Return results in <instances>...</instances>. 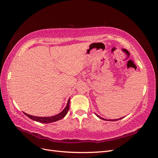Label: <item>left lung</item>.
Instances as JSON below:
<instances>
[{"label": "left lung", "mask_w": 158, "mask_h": 158, "mask_svg": "<svg viewBox=\"0 0 158 158\" xmlns=\"http://www.w3.org/2000/svg\"><path fill=\"white\" fill-rule=\"evenodd\" d=\"M95 114H96V116L98 117H99V118H101V119H103V120H104V121H118V120H119V119H122V118H123L124 117H122V118H118V119H109V120H107V119H106V118H102V117H101L100 116H99L98 114H97L96 113H95Z\"/></svg>", "instance_id": "1"}]
</instances>
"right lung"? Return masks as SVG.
Wrapping results in <instances>:
<instances>
[{"mask_svg": "<svg viewBox=\"0 0 158 158\" xmlns=\"http://www.w3.org/2000/svg\"><path fill=\"white\" fill-rule=\"evenodd\" d=\"M69 106H70V98L68 100V103L65 108L60 113L56 114L55 116H51V117H36V116H33L30 115V114H28L26 113H24L27 117H29L30 118L32 119V120L40 122L41 123H53L55 121H57L59 120H60L63 118H64L66 114H67L69 110Z\"/></svg>", "mask_w": 158, "mask_h": 158, "instance_id": "right-lung-1", "label": "right lung"}]
</instances>
